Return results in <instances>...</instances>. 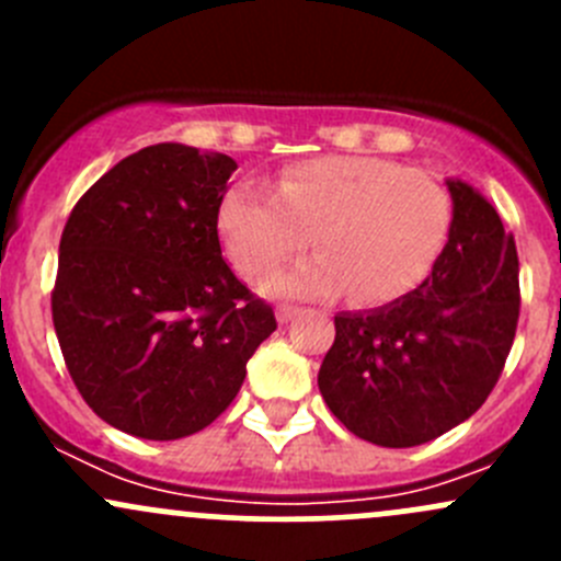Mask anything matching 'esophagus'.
I'll return each instance as SVG.
<instances>
[{"label": "esophagus", "mask_w": 561, "mask_h": 561, "mask_svg": "<svg viewBox=\"0 0 561 561\" xmlns=\"http://www.w3.org/2000/svg\"><path fill=\"white\" fill-rule=\"evenodd\" d=\"M296 314H298L296 307H287V304L276 307V320H279V322H290Z\"/></svg>", "instance_id": "obj_1"}]
</instances>
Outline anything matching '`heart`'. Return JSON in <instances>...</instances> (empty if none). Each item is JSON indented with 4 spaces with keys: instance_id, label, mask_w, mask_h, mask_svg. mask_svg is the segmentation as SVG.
I'll return each mask as SVG.
<instances>
[{
    "instance_id": "b5f03b06",
    "label": "heart",
    "mask_w": 561,
    "mask_h": 561,
    "mask_svg": "<svg viewBox=\"0 0 561 561\" xmlns=\"http://www.w3.org/2000/svg\"><path fill=\"white\" fill-rule=\"evenodd\" d=\"M217 228L249 279L296 257L312 236L320 252L271 276L263 285L268 296L353 290L364 304H390L432 276L454 228V201L432 175L386 157H317L276 175L274 195L252 184L230 186Z\"/></svg>"
}]
</instances>
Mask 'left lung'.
I'll list each match as a JSON object with an SVG mask.
<instances>
[{"label":"left lung","mask_w":561,"mask_h":561,"mask_svg":"<svg viewBox=\"0 0 561 561\" xmlns=\"http://www.w3.org/2000/svg\"><path fill=\"white\" fill-rule=\"evenodd\" d=\"M445 186L454 228L432 276L386 307L339 312L317 375L328 410L382 448L423 445L474 415L516 336V241L474 186Z\"/></svg>","instance_id":"obj_1"}]
</instances>
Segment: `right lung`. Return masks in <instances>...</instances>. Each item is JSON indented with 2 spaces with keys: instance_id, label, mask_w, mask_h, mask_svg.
I'll return each instance as SVG.
<instances>
[{
  "instance_id": "1",
  "label": "right lung",
  "mask_w": 561,
  "mask_h": 561,
  "mask_svg": "<svg viewBox=\"0 0 561 561\" xmlns=\"http://www.w3.org/2000/svg\"><path fill=\"white\" fill-rule=\"evenodd\" d=\"M236 162L154 144L107 171L72 208L50 309L83 401L140 439L190 437L239 393L276 331L222 257L217 211Z\"/></svg>"
}]
</instances>
